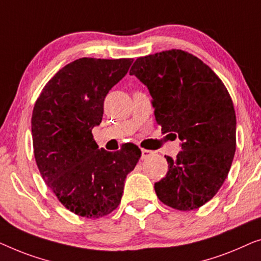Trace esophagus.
<instances>
[{"label": "esophagus", "mask_w": 261, "mask_h": 261, "mask_svg": "<svg viewBox=\"0 0 261 261\" xmlns=\"http://www.w3.org/2000/svg\"><path fill=\"white\" fill-rule=\"evenodd\" d=\"M142 151V159L143 160H145V159H148L149 156H151L152 155V151H150V150H145V149H142L141 150Z\"/></svg>", "instance_id": "34e87169"}]
</instances>
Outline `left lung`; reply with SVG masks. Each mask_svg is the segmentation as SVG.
<instances>
[{"instance_id": "8db88e82", "label": "left lung", "mask_w": 261, "mask_h": 261, "mask_svg": "<svg viewBox=\"0 0 261 261\" xmlns=\"http://www.w3.org/2000/svg\"><path fill=\"white\" fill-rule=\"evenodd\" d=\"M130 74L148 87L163 134L179 138L175 160L155 183L159 199L192 211L213 199L228 175L236 153L233 101L219 76L200 59L181 49L138 58Z\"/></svg>"}]
</instances>
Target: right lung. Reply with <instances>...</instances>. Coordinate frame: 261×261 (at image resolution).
<instances>
[{"label": "right lung", "mask_w": 261, "mask_h": 261, "mask_svg": "<svg viewBox=\"0 0 261 261\" xmlns=\"http://www.w3.org/2000/svg\"><path fill=\"white\" fill-rule=\"evenodd\" d=\"M132 59L82 58L62 67L42 90L32 116L33 148L43 181L68 211L98 219L120 203L126 175L141 157L135 144L99 149L92 129L104 99Z\"/></svg>", "instance_id": "obj_1"}]
</instances>
